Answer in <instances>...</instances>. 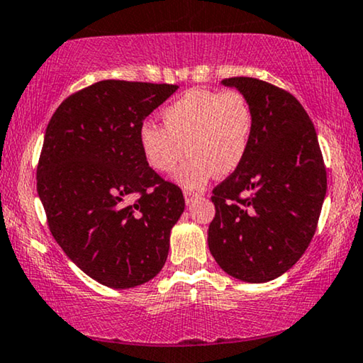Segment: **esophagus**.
<instances>
[{
	"label": "esophagus",
	"instance_id": "obj_1",
	"mask_svg": "<svg viewBox=\"0 0 363 363\" xmlns=\"http://www.w3.org/2000/svg\"><path fill=\"white\" fill-rule=\"evenodd\" d=\"M199 197V194L192 192V191H184V199H186V203H191L192 201H196Z\"/></svg>",
	"mask_w": 363,
	"mask_h": 363
}]
</instances>
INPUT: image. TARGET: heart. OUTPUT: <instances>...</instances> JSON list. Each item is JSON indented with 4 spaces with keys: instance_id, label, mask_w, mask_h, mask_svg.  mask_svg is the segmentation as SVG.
I'll list each match as a JSON object with an SVG mask.
<instances>
[{
    "instance_id": "1",
    "label": "heart",
    "mask_w": 363,
    "mask_h": 363,
    "mask_svg": "<svg viewBox=\"0 0 363 363\" xmlns=\"http://www.w3.org/2000/svg\"><path fill=\"white\" fill-rule=\"evenodd\" d=\"M162 126L141 125L140 146L152 169L169 174L187 151L179 171L186 187H202L213 172L228 176L247 156L255 130V115L240 90L191 89L161 111Z\"/></svg>"
}]
</instances>
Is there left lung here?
Wrapping results in <instances>:
<instances>
[{"label":"left lung","instance_id":"1","mask_svg":"<svg viewBox=\"0 0 363 363\" xmlns=\"http://www.w3.org/2000/svg\"><path fill=\"white\" fill-rule=\"evenodd\" d=\"M247 96L255 130L242 164L212 191L208 250L223 272L247 283L281 277L318 228L328 172L318 135L289 91L253 77L223 79Z\"/></svg>","mask_w":363,"mask_h":363}]
</instances>
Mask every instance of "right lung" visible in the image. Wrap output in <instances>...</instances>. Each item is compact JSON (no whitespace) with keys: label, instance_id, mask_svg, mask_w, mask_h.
<instances>
[{"label":"right lung","instance_id":"add662e5","mask_svg":"<svg viewBox=\"0 0 363 363\" xmlns=\"http://www.w3.org/2000/svg\"><path fill=\"white\" fill-rule=\"evenodd\" d=\"M179 89L101 80L67 96L45 130L38 194L64 253L115 289L150 281L164 267L184 212L176 184L150 167L140 128Z\"/></svg>","mask_w":363,"mask_h":363}]
</instances>
